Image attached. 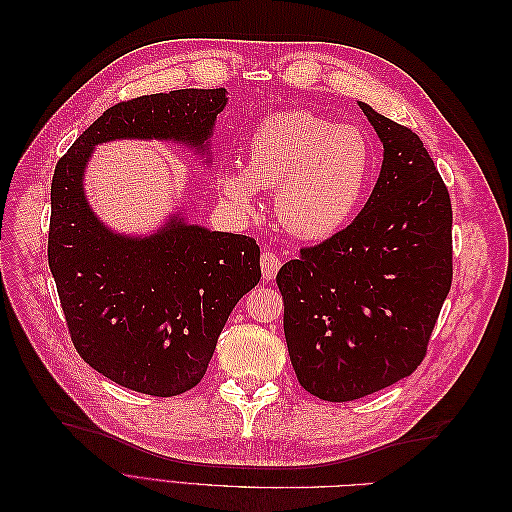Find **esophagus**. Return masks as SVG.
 <instances>
[{"mask_svg":"<svg viewBox=\"0 0 512 512\" xmlns=\"http://www.w3.org/2000/svg\"><path fill=\"white\" fill-rule=\"evenodd\" d=\"M280 267H282V262H280V258H277V254H273V252H265V254L260 256L262 280H265V282L275 280V275H277V271H280Z\"/></svg>","mask_w":512,"mask_h":512,"instance_id":"1","label":"esophagus"}]
</instances>
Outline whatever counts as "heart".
I'll return each mask as SVG.
<instances>
[{"label": "heart", "instance_id": "heart-1", "mask_svg": "<svg viewBox=\"0 0 512 512\" xmlns=\"http://www.w3.org/2000/svg\"><path fill=\"white\" fill-rule=\"evenodd\" d=\"M374 168V145L359 126L286 111L250 134L245 168H222L218 190L241 215L256 209L258 190H273L277 224L297 239L320 241L354 218Z\"/></svg>", "mask_w": 512, "mask_h": 512}]
</instances>
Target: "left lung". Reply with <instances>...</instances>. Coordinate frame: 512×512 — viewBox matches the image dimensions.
Here are the masks:
<instances>
[{
  "mask_svg": "<svg viewBox=\"0 0 512 512\" xmlns=\"http://www.w3.org/2000/svg\"><path fill=\"white\" fill-rule=\"evenodd\" d=\"M359 106L384 147L374 190L348 228L277 273L294 374L324 401L410 376L453 280L451 198L423 141Z\"/></svg>",
  "mask_w": 512,
  "mask_h": 512,
  "instance_id": "8db88e82",
  "label": "left lung"
}]
</instances>
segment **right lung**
Masks as SVG:
<instances>
[{"label": "right lung", "instance_id": "add662e5", "mask_svg": "<svg viewBox=\"0 0 512 512\" xmlns=\"http://www.w3.org/2000/svg\"><path fill=\"white\" fill-rule=\"evenodd\" d=\"M226 104V89L115 104L55 166L49 267L74 348L136 393L173 397L203 380L230 312L260 282V247L192 224L183 207L145 235L113 230L87 200V164L104 143L158 141L211 166V136Z\"/></svg>", "mask_w": 512, "mask_h": 512}]
</instances>
